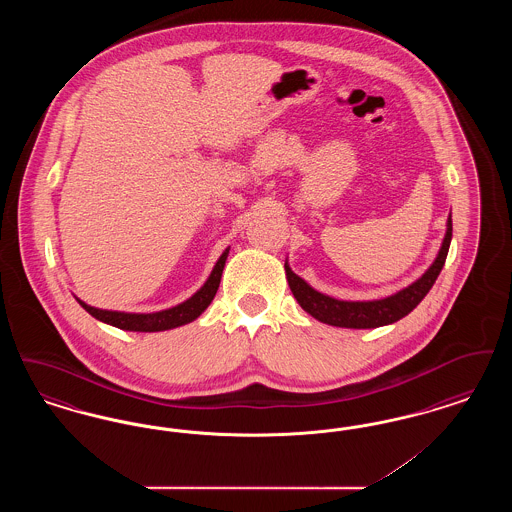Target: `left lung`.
<instances>
[{
	"instance_id": "1",
	"label": "left lung",
	"mask_w": 512,
	"mask_h": 512,
	"mask_svg": "<svg viewBox=\"0 0 512 512\" xmlns=\"http://www.w3.org/2000/svg\"><path fill=\"white\" fill-rule=\"evenodd\" d=\"M451 236H453V220L449 215L447 230H445V236H443V242H441L434 263L418 280H414L413 284H409L407 288H403L399 292L391 293L388 297H382V299L343 301V299L330 297L326 293L317 292L313 286H309L301 276H297L293 272L288 259L284 263L286 278H288L293 297L297 299L301 309L324 324L338 326V328H357V330L388 326V324L397 322L399 318L407 317L414 307L426 297V293L432 290L434 282L438 280L441 268L445 265L449 245H451Z\"/></svg>"
}]
</instances>
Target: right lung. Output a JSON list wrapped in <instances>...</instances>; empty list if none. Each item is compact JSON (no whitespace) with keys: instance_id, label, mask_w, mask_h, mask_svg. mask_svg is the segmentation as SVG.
Returning <instances> with one entry per match:
<instances>
[{"instance_id":"right-lung-1","label":"right lung","mask_w":512,"mask_h":512,"mask_svg":"<svg viewBox=\"0 0 512 512\" xmlns=\"http://www.w3.org/2000/svg\"><path fill=\"white\" fill-rule=\"evenodd\" d=\"M226 257H228V249H224V253L220 255L219 261L215 263V267L211 270L209 278L205 280V284L197 290V292L174 305L171 309L165 311H157V313H124V311H107V309H98L92 307L88 303H84L82 299L76 297V301L82 305V309H86L94 318H98L105 324H111L115 328L128 330V332H165L172 330L178 326H184L188 322H194L215 299V293L219 290L220 276L226 265Z\"/></svg>"}]
</instances>
